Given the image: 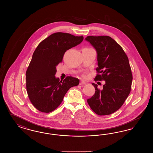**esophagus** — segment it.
Masks as SVG:
<instances>
[{
	"label": "esophagus",
	"mask_w": 153,
	"mask_h": 153,
	"mask_svg": "<svg viewBox=\"0 0 153 153\" xmlns=\"http://www.w3.org/2000/svg\"><path fill=\"white\" fill-rule=\"evenodd\" d=\"M86 82L85 81H81L80 82H79V85H84V84H85Z\"/></svg>",
	"instance_id": "esophagus-1"
}]
</instances>
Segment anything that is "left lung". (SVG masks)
<instances>
[{"instance_id":"8db88e82","label":"left lung","mask_w":153,"mask_h":153,"mask_svg":"<svg viewBox=\"0 0 153 153\" xmlns=\"http://www.w3.org/2000/svg\"><path fill=\"white\" fill-rule=\"evenodd\" d=\"M85 40L97 53V74L94 80L105 81L102 90L92 83L96 91L87 102L97 114L109 115L122 106L131 91L133 76L128 57L110 36H89Z\"/></svg>"}]
</instances>
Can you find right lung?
Here are the masks:
<instances>
[{
    "mask_svg": "<svg viewBox=\"0 0 153 153\" xmlns=\"http://www.w3.org/2000/svg\"><path fill=\"white\" fill-rule=\"evenodd\" d=\"M84 37L56 32L43 40L34 51L25 74L26 89L34 107L43 113L55 110L68 91L79 84V79L67 76L63 81L55 77L56 66L65 52L82 42Z\"/></svg>",
    "mask_w": 153,
    "mask_h": 153,
    "instance_id": "right-lung-1",
    "label": "right lung"
}]
</instances>
